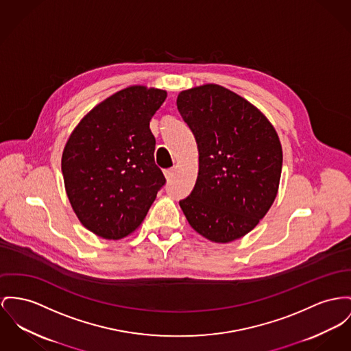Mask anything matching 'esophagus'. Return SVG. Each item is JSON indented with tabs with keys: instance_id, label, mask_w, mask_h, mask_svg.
<instances>
[{
	"instance_id": "obj_1",
	"label": "esophagus",
	"mask_w": 351,
	"mask_h": 351,
	"mask_svg": "<svg viewBox=\"0 0 351 351\" xmlns=\"http://www.w3.org/2000/svg\"><path fill=\"white\" fill-rule=\"evenodd\" d=\"M174 173H176V169H166V170L164 171L165 178H166L167 181L173 180V177H174Z\"/></svg>"
}]
</instances>
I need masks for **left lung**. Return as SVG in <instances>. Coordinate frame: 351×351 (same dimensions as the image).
Segmentation results:
<instances>
[{"label":"left lung","instance_id":"1","mask_svg":"<svg viewBox=\"0 0 351 351\" xmlns=\"http://www.w3.org/2000/svg\"><path fill=\"white\" fill-rule=\"evenodd\" d=\"M177 108L199 154L194 189L180 201L187 222L211 242L242 238L277 197L282 171L278 134L253 104L215 84L182 90Z\"/></svg>","mask_w":351,"mask_h":351}]
</instances>
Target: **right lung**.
Segmentation results:
<instances>
[{
	"label": "right lung",
	"mask_w": 351,
	"mask_h": 351,
	"mask_svg": "<svg viewBox=\"0 0 351 351\" xmlns=\"http://www.w3.org/2000/svg\"><path fill=\"white\" fill-rule=\"evenodd\" d=\"M166 95L142 85L119 90L80 121L64 147L61 169L71 208L101 238L121 239L138 229L166 182L149 128Z\"/></svg>",
	"instance_id": "1"
}]
</instances>
